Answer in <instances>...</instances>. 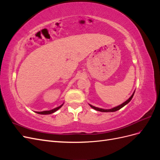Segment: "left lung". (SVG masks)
Instances as JSON below:
<instances>
[{
    "label": "left lung",
    "mask_w": 160,
    "mask_h": 160,
    "mask_svg": "<svg viewBox=\"0 0 160 160\" xmlns=\"http://www.w3.org/2000/svg\"><path fill=\"white\" fill-rule=\"evenodd\" d=\"M134 93H135V92H133V93L132 94V95L131 96L130 98H129L126 101H125L124 103H123L122 105H119V106H117V107L113 108L111 109H101V108H95V107H94V106L91 105H89L91 106V108L94 109L95 110L98 111H101V112H114V111L119 110L121 108H122L123 107H124V106H125V105H127V104L129 102V101H130L131 100H132V99L133 98V96Z\"/></svg>",
    "instance_id": "obj_1"
}]
</instances>
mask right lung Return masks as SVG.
Returning <instances> with one entry per match:
<instances>
[{
  "mask_svg": "<svg viewBox=\"0 0 160 160\" xmlns=\"http://www.w3.org/2000/svg\"><path fill=\"white\" fill-rule=\"evenodd\" d=\"M62 105H63V103H62L61 105H60L59 107H58V108H55V109H52V110H50V111H37V113H38V114H42V115H47V114H51V113H54V112H55L56 111H57L58 109H60L62 106Z\"/></svg>",
  "mask_w": 160,
  "mask_h": 160,
  "instance_id": "1",
  "label": "right lung"
}]
</instances>
